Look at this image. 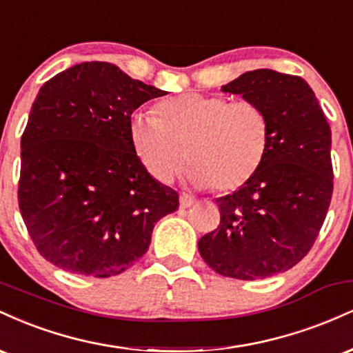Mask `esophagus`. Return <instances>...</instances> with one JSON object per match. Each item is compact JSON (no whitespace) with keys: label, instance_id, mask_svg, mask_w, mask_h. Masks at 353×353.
I'll return each instance as SVG.
<instances>
[{"label":"esophagus","instance_id":"obj_1","mask_svg":"<svg viewBox=\"0 0 353 353\" xmlns=\"http://www.w3.org/2000/svg\"><path fill=\"white\" fill-rule=\"evenodd\" d=\"M179 202H181V208H190V205L194 204V202H196V199H194L192 196H189V194H185V192H182L181 196H179Z\"/></svg>","mask_w":353,"mask_h":353}]
</instances>
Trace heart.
<instances>
[{
	"label": "heart",
	"mask_w": 353,
	"mask_h": 353,
	"mask_svg": "<svg viewBox=\"0 0 353 353\" xmlns=\"http://www.w3.org/2000/svg\"><path fill=\"white\" fill-rule=\"evenodd\" d=\"M129 137L156 181L171 182L188 161L194 185L230 192L261 171L270 144V121L252 101L230 103L219 94L185 92L161 101L154 116L132 114Z\"/></svg>",
	"instance_id": "1"
}]
</instances>
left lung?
<instances>
[{"mask_svg":"<svg viewBox=\"0 0 353 353\" xmlns=\"http://www.w3.org/2000/svg\"><path fill=\"white\" fill-rule=\"evenodd\" d=\"M222 91L265 109L270 144L254 179L216 201L221 224L199 239V252L225 277H272L305 257L325 221L334 192L330 125L301 76L255 70Z\"/></svg>","mask_w":353,"mask_h":353,"instance_id":"1","label":"left lung"}]
</instances>
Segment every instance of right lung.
Returning <instances> with one entry per match:
<instances>
[{"instance_id":"obj_1","label":"right lung","mask_w":353,"mask_h":353,"mask_svg":"<svg viewBox=\"0 0 353 353\" xmlns=\"http://www.w3.org/2000/svg\"><path fill=\"white\" fill-rule=\"evenodd\" d=\"M164 94L103 61L39 89L21 136L18 202L48 262L99 279L124 272L148 252L154 224L179 208L129 137L132 112Z\"/></svg>"}]
</instances>
